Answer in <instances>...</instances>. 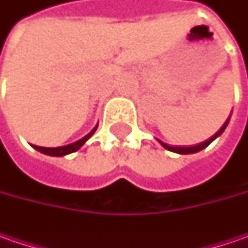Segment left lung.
<instances>
[{
    "label": "left lung",
    "mask_w": 248,
    "mask_h": 248,
    "mask_svg": "<svg viewBox=\"0 0 248 248\" xmlns=\"http://www.w3.org/2000/svg\"><path fill=\"white\" fill-rule=\"evenodd\" d=\"M228 123H229V119L225 121V124L219 128V131L215 134V135H213L210 139H207L205 142H203V143H199V145H195V146H189V148H178V146H170V145H167V143H164V142H161V140H158L160 143H161V146L163 148H166L167 150H170V152H174V153H178V155H192V153H197V152H200V150H203L204 148H207L213 140H214L215 138H218L222 132L225 131V128H226V125H228Z\"/></svg>",
    "instance_id": "1"
}]
</instances>
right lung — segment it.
<instances>
[{
  "label": "right lung",
  "instance_id": "1",
  "mask_svg": "<svg viewBox=\"0 0 248 248\" xmlns=\"http://www.w3.org/2000/svg\"><path fill=\"white\" fill-rule=\"evenodd\" d=\"M98 125L95 128L91 131L88 135H85L84 138H81L80 140L74 142V143H70V145H66V146H59V148H41V146H35L33 145V148L38 152H41L44 155H48V156H53V157H62V156H66V155H70L73 152H77L78 149L81 148L82 145L88 140V139L93 135V132L96 131Z\"/></svg>",
  "mask_w": 248,
  "mask_h": 248
}]
</instances>
